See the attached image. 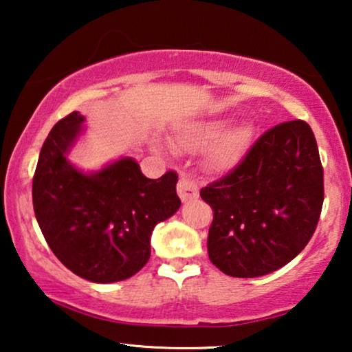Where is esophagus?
Segmentation results:
<instances>
[{
    "mask_svg": "<svg viewBox=\"0 0 352 352\" xmlns=\"http://www.w3.org/2000/svg\"><path fill=\"white\" fill-rule=\"evenodd\" d=\"M177 195L182 201H189L194 200L199 197V187H197V182L194 181L189 173H182L179 176V181H177Z\"/></svg>",
    "mask_w": 352,
    "mask_h": 352,
    "instance_id": "34e87169",
    "label": "esophagus"
}]
</instances>
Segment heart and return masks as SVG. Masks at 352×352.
Instances as JSON below:
<instances>
[{"instance_id":"obj_1","label":"heart","mask_w":352,"mask_h":352,"mask_svg":"<svg viewBox=\"0 0 352 352\" xmlns=\"http://www.w3.org/2000/svg\"><path fill=\"white\" fill-rule=\"evenodd\" d=\"M226 123L219 118L199 120L186 124L177 134V142L187 151L208 148L210 165L216 170H229L240 160L247 147L250 131L245 126H235L224 131Z\"/></svg>"}]
</instances>
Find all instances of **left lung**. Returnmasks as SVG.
Wrapping results in <instances>:
<instances>
[{"instance_id": "left-lung-1", "label": "left lung", "mask_w": 352, "mask_h": 352, "mask_svg": "<svg viewBox=\"0 0 352 352\" xmlns=\"http://www.w3.org/2000/svg\"><path fill=\"white\" fill-rule=\"evenodd\" d=\"M213 210L208 256L230 277H259L309 242L324 204V168L302 120L259 136L234 170L200 190Z\"/></svg>"}]
</instances>
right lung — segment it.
<instances>
[{"label": "right lung", "mask_w": 352, "mask_h": 352, "mask_svg": "<svg viewBox=\"0 0 352 352\" xmlns=\"http://www.w3.org/2000/svg\"><path fill=\"white\" fill-rule=\"evenodd\" d=\"M85 117L59 120L43 144L33 175V210L56 258L86 280H124L151 258L153 228L181 206L177 173L148 179L133 158H122L96 175L67 162Z\"/></svg>", "instance_id": "add662e5"}]
</instances>
